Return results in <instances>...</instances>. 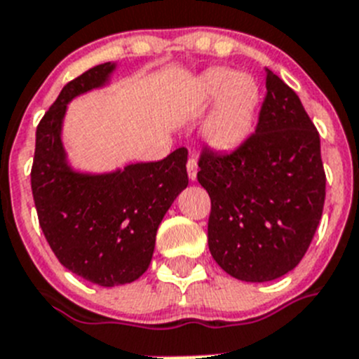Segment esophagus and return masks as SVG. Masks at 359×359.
<instances>
[{
  "mask_svg": "<svg viewBox=\"0 0 359 359\" xmlns=\"http://www.w3.org/2000/svg\"><path fill=\"white\" fill-rule=\"evenodd\" d=\"M187 172H189V177L194 182V180L197 177V160L196 158H190L189 162H187Z\"/></svg>",
  "mask_w": 359,
  "mask_h": 359,
  "instance_id": "1",
  "label": "esophagus"
}]
</instances>
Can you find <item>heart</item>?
Wrapping results in <instances>:
<instances>
[{
    "label": "heart",
    "mask_w": 359,
    "mask_h": 359,
    "mask_svg": "<svg viewBox=\"0 0 359 359\" xmlns=\"http://www.w3.org/2000/svg\"><path fill=\"white\" fill-rule=\"evenodd\" d=\"M189 100L194 105L218 100L204 125V139L215 149H231L252 132L261 90L252 75L211 68L194 83Z\"/></svg>",
    "instance_id": "1"
}]
</instances>
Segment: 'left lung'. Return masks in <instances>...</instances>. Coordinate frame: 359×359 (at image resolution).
<instances>
[{"label":"left lung","instance_id":"left-lung-1","mask_svg":"<svg viewBox=\"0 0 359 359\" xmlns=\"http://www.w3.org/2000/svg\"><path fill=\"white\" fill-rule=\"evenodd\" d=\"M197 180L208 190V247L243 282L294 269L323 217L326 174L319 132L298 95L266 68V98L254 134L231 153L204 149Z\"/></svg>","mask_w":359,"mask_h":359}]
</instances>
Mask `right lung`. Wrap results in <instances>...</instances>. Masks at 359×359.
Returning a JSON list of instances; mask_svg holds the SVG:
<instances>
[{"label": "right lung", "mask_w": 359, "mask_h": 359, "mask_svg": "<svg viewBox=\"0 0 359 359\" xmlns=\"http://www.w3.org/2000/svg\"><path fill=\"white\" fill-rule=\"evenodd\" d=\"M116 67L97 65L61 90L36 128L32 169L40 227L54 255L102 287L130 284L148 269L160 222L189 185L187 148L111 172H83L68 163L61 139L68 104L109 84Z\"/></svg>", "instance_id": "add662e5"}]
</instances>
